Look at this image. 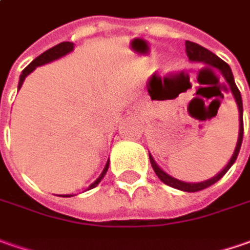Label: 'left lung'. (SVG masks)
Instances as JSON below:
<instances>
[{
  "label": "left lung",
  "mask_w": 250,
  "mask_h": 250,
  "mask_svg": "<svg viewBox=\"0 0 250 250\" xmlns=\"http://www.w3.org/2000/svg\"><path fill=\"white\" fill-rule=\"evenodd\" d=\"M186 54H188V57H189L190 61H203V62H206V64L208 65V67H206V68H214V70L220 71V72L223 74L224 78L227 80V82L229 83V86H231V89H232L233 98H235L236 104H238V109H239V137H238L236 148H235V151H233V155L232 158L229 159L228 165H227L217 176H214L211 179L206 180V182H200V183H186V182H180V180L169 176L168 173H165V172L155 164L154 158L151 157V155H149V161H151V165H152V169L155 170L157 176L162 180L165 185H168L170 188H175V189L183 190V191H200V190L210 188V186L214 185L215 182H218V180L221 179L224 175L228 172V169L232 167L233 162L236 161L238 154H239V149H241V146H242V138H244V107H242L241 92H239L236 83L233 81L232 71H231L229 65H228L225 61L221 60L220 57H217V56H215L214 53H211L210 50L204 49L200 44L193 43V42H189V40H186Z\"/></svg>",
  "instance_id": "8db88e82"
}]
</instances>
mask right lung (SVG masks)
<instances>
[{
  "instance_id": "obj_1",
  "label": "right lung",
  "mask_w": 250,
  "mask_h": 250,
  "mask_svg": "<svg viewBox=\"0 0 250 250\" xmlns=\"http://www.w3.org/2000/svg\"><path fill=\"white\" fill-rule=\"evenodd\" d=\"M72 49H74V44H72V43H70V42H62V43H60V44H57V46L51 47V49H49L47 51H44L43 54H40L39 57H36L35 60L32 61V62L27 65L25 70L22 71L21 78H19V85H18V86H19V88L22 86V83H23V81H25V78H26L27 75H29L32 71L35 70L36 67H39V65H43V64H47V62H50V61H53V60H57V59H60V57H62V56H65L67 53L72 51ZM107 168H109V161L106 162V167H104L102 175L93 182L92 185L89 186V189H93V188H96V186L99 185V182L104 179V176L106 175Z\"/></svg>"
}]
</instances>
